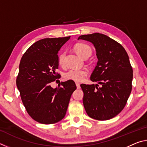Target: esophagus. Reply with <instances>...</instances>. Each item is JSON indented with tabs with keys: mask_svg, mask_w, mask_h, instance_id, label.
<instances>
[{
	"mask_svg": "<svg viewBox=\"0 0 147 147\" xmlns=\"http://www.w3.org/2000/svg\"><path fill=\"white\" fill-rule=\"evenodd\" d=\"M76 85L77 88H78V89H80V86L79 83H78V82H76Z\"/></svg>",
	"mask_w": 147,
	"mask_h": 147,
	"instance_id": "34e87169",
	"label": "esophagus"
}]
</instances>
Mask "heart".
<instances>
[{
    "label": "heart",
    "instance_id": "1",
    "mask_svg": "<svg viewBox=\"0 0 147 147\" xmlns=\"http://www.w3.org/2000/svg\"><path fill=\"white\" fill-rule=\"evenodd\" d=\"M74 49L76 53L82 58L89 57L92 53L91 47L86 43H79L76 44L74 47ZM65 58V53L61 52L59 54L58 60V63L61 66H63ZM88 74V72L86 69H70L64 74V78L67 80H72L76 82H81L86 78Z\"/></svg>",
    "mask_w": 147,
    "mask_h": 147
}]
</instances>
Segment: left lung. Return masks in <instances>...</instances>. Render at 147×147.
Listing matches in <instances>:
<instances>
[{
    "instance_id": "1",
    "label": "left lung",
    "mask_w": 147,
    "mask_h": 147,
    "mask_svg": "<svg viewBox=\"0 0 147 147\" xmlns=\"http://www.w3.org/2000/svg\"><path fill=\"white\" fill-rule=\"evenodd\" d=\"M78 39L91 42L98 61L91 80L100 84H81L83 104L90 117L98 121L112 119L123 110L132 88L133 69L125 49L104 34L82 35Z\"/></svg>"
}]
</instances>
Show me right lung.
Returning <instances> with one entry per match:
<instances>
[{
  "label": "right lung",
  "mask_w": 147,
  "mask_h": 147,
  "mask_svg": "<svg viewBox=\"0 0 147 147\" xmlns=\"http://www.w3.org/2000/svg\"><path fill=\"white\" fill-rule=\"evenodd\" d=\"M70 38L36 41L27 49L20 61L17 87L27 113L39 123L51 124L61 121L76 89L72 80L61 82L54 89L51 86L60 76L56 72L59 65L58 51Z\"/></svg>",
  "instance_id": "add662e5"
}]
</instances>
